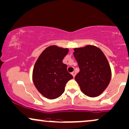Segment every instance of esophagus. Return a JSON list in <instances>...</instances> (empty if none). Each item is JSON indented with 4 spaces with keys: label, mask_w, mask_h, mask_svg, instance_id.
<instances>
[{
    "label": "esophagus",
    "mask_w": 129,
    "mask_h": 129,
    "mask_svg": "<svg viewBox=\"0 0 129 129\" xmlns=\"http://www.w3.org/2000/svg\"><path fill=\"white\" fill-rule=\"evenodd\" d=\"M71 74H72V76H73V77H74L76 76V73H75V72H73V73H71Z\"/></svg>",
    "instance_id": "1"
}]
</instances>
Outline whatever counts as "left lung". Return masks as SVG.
Masks as SVG:
<instances>
[{
  "instance_id": "left-lung-1",
  "label": "left lung",
  "mask_w": 129,
  "mask_h": 129,
  "mask_svg": "<svg viewBox=\"0 0 129 129\" xmlns=\"http://www.w3.org/2000/svg\"><path fill=\"white\" fill-rule=\"evenodd\" d=\"M74 50L80 69L75 79L81 91L90 97L99 96L108 86L111 79V70L106 56L95 45L74 48Z\"/></svg>"
}]
</instances>
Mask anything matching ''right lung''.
Listing matches in <instances>:
<instances>
[{
  "label": "right lung",
  "instance_id": "obj_1",
  "mask_svg": "<svg viewBox=\"0 0 129 129\" xmlns=\"http://www.w3.org/2000/svg\"><path fill=\"white\" fill-rule=\"evenodd\" d=\"M69 49L50 45L37 58L33 71V81L37 90L50 100L58 98L64 92L65 85L73 76L67 71L63 59Z\"/></svg>",
  "mask_w": 129,
  "mask_h": 129
}]
</instances>
